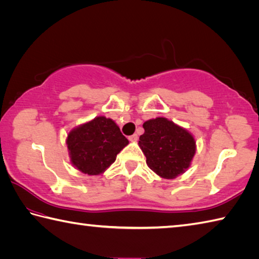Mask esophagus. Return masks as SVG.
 <instances>
[{"mask_svg": "<svg viewBox=\"0 0 259 259\" xmlns=\"http://www.w3.org/2000/svg\"><path fill=\"white\" fill-rule=\"evenodd\" d=\"M138 139H139L138 134H133V135L128 136V140L131 141V142H136V141H138Z\"/></svg>", "mask_w": 259, "mask_h": 259, "instance_id": "34e87169", "label": "esophagus"}]
</instances>
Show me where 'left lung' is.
Masks as SVG:
<instances>
[{
	"mask_svg": "<svg viewBox=\"0 0 259 259\" xmlns=\"http://www.w3.org/2000/svg\"><path fill=\"white\" fill-rule=\"evenodd\" d=\"M139 146L146 158V164L163 179H174L190 167L196 141L192 133L164 117L146 120Z\"/></svg>",
	"mask_w": 259,
	"mask_h": 259,
	"instance_id": "8db88e82",
	"label": "left lung"
}]
</instances>
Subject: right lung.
<instances>
[{
    "label": "right lung",
    "instance_id": "1",
    "mask_svg": "<svg viewBox=\"0 0 259 259\" xmlns=\"http://www.w3.org/2000/svg\"><path fill=\"white\" fill-rule=\"evenodd\" d=\"M127 144L118 125L105 116L72 128L66 138L71 164L89 176L105 172Z\"/></svg>",
    "mask_w": 259,
    "mask_h": 259
}]
</instances>
